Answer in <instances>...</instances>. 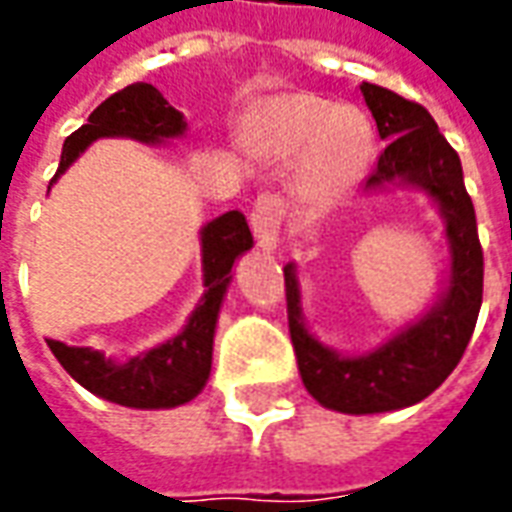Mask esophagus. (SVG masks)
<instances>
[{
	"mask_svg": "<svg viewBox=\"0 0 512 512\" xmlns=\"http://www.w3.org/2000/svg\"><path fill=\"white\" fill-rule=\"evenodd\" d=\"M282 202L274 194H260L252 208V230H255L257 246L274 252L279 246V235H282Z\"/></svg>",
	"mask_w": 512,
	"mask_h": 512,
	"instance_id": "1",
	"label": "esophagus"
}]
</instances>
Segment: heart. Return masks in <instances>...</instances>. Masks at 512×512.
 I'll use <instances>...</instances> for the list:
<instances>
[{
	"instance_id": "1",
	"label": "heart",
	"mask_w": 512,
	"mask_h": 512,
	"mask_svg": "<svg viewBox=\"0 0 512 512\" xmlns=\"http://www.w3.org/2000/svg\"><path fill=\"white\" fill-rule=\"evenodd\" d=\"M241 142L274 164L299 153L293 189L310 208H326L354 189L376 156V131L362 109L334 106L312 93L268 98L244 123Z\"/></svg>"
}]
</instances>
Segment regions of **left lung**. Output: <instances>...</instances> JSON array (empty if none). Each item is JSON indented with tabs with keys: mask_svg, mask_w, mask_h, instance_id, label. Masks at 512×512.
I'll use <instances>...</instances> for the list:
<instances>
[{
	"mask_svg": "<svg viewBox=\"0 0 512 512\" xmlns=\"http://www.w3.org/2000/svg\"><path fill=\"white\" fill-rule=\"evenodd\" d=\"M359 90L386 142L365 194L417 189L436 205L450 252L447 277L428 310L365 354H340L310 332L296 263L285 266V290L290 340L307 392L340 414H384L425 400L461 362L483 304V249L461 158L428 109L378 84L362 82Z\"/></svg>",
	"mask_w": 512,
	"mask_h": 512,
	"instance_id": "8db88e82",
	"label": "left lung"
}]
</instances>
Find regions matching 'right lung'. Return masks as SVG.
<instances>
[{
    "label": "right lung",
    "instance_id": "1",
    "mask_svg": "<svg viewBox=\"0 0 512 512\" xmlns=\"http://www.w3.org/2000/svg\"><path fill=\"white\" fill-rule=\"evenodd\" d=\"M183 134H186V117L175 106H169L167 98L153 84H128L126 90L109 95L90 115V120L65 139L60 167L51 178L49 189L95 139L123 136L142 145H164ZM252 244L255 241L241 211H227L202 224L200 252L205 293L189 315L186 326L175 337H169L167 343L153 345L126 362H117L104 351L76 348L60 340H49L51 354L57 356V362L84 389L117 406L153 411V408H175L189 403L208 384L213 334L233 279V263L249 252Z\"/></svg>",
    "mask_w": 512,
    "mask_h": 512
}]
</instances>
